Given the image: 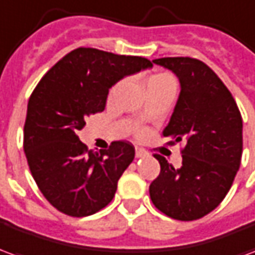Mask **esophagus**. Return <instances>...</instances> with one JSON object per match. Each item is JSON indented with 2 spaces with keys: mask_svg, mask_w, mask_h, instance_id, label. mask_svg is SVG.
I'll return each mask as SVG.
<instances>
[{
  "mask_svg": "<svg viewBox=\"0 0 255 255\" xmlns=\"http://www.w3.org/2000/svg\"><path fill=\"white\" fill-rule=\"evenodd\" d=\"M146 155V151L143 149H140V147H135V157L136 158H142Z\"/></svg>",
  "mask_w": 255,
  "mask_h": 255,
  "instance_id": "obj_1",
  "label": "esophagus"
}]
</instances>
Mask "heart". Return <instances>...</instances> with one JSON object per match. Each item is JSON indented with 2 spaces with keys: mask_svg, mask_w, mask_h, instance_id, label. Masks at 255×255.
<instances>
[{
  "mask_svg": "<svg viewBox=\"0 0 255 255\" xmlns=\"http://www.w3.org/2000/svg\"><path fill=\"white\" fill-rule=\"evenodd\" d=\"M164 80H173V79L168 75V73H158V75H153L146 80V87L151 83H157V82H164Z\"/></svg>",
  "mask_w": 255,
  "mask_h": 255,
  "instance_id": "b5f03b06",
  "label": "heart"
}]
</instances>
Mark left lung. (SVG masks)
<instances>
[{"label": "left lung", "instance_id": "1", "mask_svg": "<svg viewBox=\"0 0 255 255\" xmlns=\"http://www.w3.org/2000/svg\"><path fill=\"white\" fill-rule=\"evenodd\" d=\"M175 73L180 94L164 136L184 140L182 166L155 157L161 165L150 184L154 206L172 219H201L219 206L239 171L243 123L234 97L221 79L202 61L190 57L153 60Z\"/></svg>", "mask_w": 255, "mask_h": 255}]
</instances>
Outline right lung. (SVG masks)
<instances>
[{"label":"right lung","mask_w":255,"mask_h":255,"mask_svg":"<svg viewBox=\"0 0 255 255\" xmlns=\"http://www.w3.org/2000/svg\"><path fill=\"white\" fill-rule=\"evenodd\" d=\"M151 67L147 58L79 47L53 65L32 91L24 153L38 187L57 210L84 217L113 199L135 147L117 140L97 153L80 142L78 131L86 117L105 109L112 86Z\"/></svg>","instance_id":"obj_1"}]
</instances>
